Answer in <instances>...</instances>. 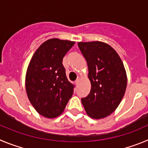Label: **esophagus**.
<instances>
[{"label":"esophagus","instance_id":"1","mask_svg":"<svg viewBox=\"0 0 148 148\" xmlns=\"http://www.w3.org/2000/svg\"><path fill=\"white\" fill-rule=\"evenodd\" d=\"M79 80H80V78H79V77H77V79L75 80V84H76V85H78V83H79Z\"/></svg>","mask_w":148,"mask_h":148}]
</instances>
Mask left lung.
I'll use <instances>...</instances> for the list:
<instances>
[{"label": "left lung", "mask_w": 148, "mask_h": 148, "mask_svg": "<svg viewBox=\"0 0 148 148\" xmlns=\"http://www.w3.org/2000/svg\"><path fill=\"white\" fill-rule=\"evenodd\" d=\"M88 69L90 94L82 103L88 116L103 119L112 114L123 98L127 74L119 54L110 45L101 41L77 43Z\"/></svg>", "instance_id": "1"}]
</instances>
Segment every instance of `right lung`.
<instances>
[{
  "instance_id": "right-lung-1",
  "label": "right lung",
  "mask_w": 148,
  "mask_h": 148,
  "mask_svg": "<svg viewBox=\"0 0 148 148\" xmlns=\"http://www.w3.org/2000/svg\"><path fill=\"white\" fill-rule=\"evenodd\" d=\"M74 41L49 39L39 46L29 62L25 87L36 111L53 119L60 115L73 94L74 86L68 80L62 59Z\"/></svg>"
}]
</instances>
